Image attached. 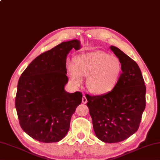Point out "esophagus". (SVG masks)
I'll list each match as a JSON object with an SVG mask.
<instances>
[{
	"label": "esophagus",
	"instance_id": "1",
	"mask_svg": "<svg viewBox=\"0 0 160 160\" xmlns=\"http://www.w3.org/2000/svg\"><path fill=\"white\" fill-rule=\"evenodd\" d=\"M82 102H83V103H84V104L87 103V102H88V100H87L86 96H85V95H83V98H82Z\"/></svg>",
	"mask_w": 160,
	"mask_h": 160
}]
</instances>
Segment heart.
<instances>
[{
  "instance_id": "obj_1",
  "label": "heart",
  "mask_w": 160,
  "mask_h": 160,
  "mask_svg": "<svg viewBox=\"0 0 160 160\" xmlns=\"http://www.w3.org/2000/svg\"><path fill=\"white\" fill-rule=\"evenodd\" d=\"M68 72L75 84L80 85L82 77H88V90L93 94L104 95L117 86L122 72V65L118 57L96 51L78 56L76 64L68 62Z\"/></svg>"
}]
</instances>
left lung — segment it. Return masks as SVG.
<instances>
[{"instance_id":"8db88e82","label":"left lung","mask_w":160,"mask_h":160,"mask_svg":"<svg viewBox=\"0 0 160 160\" xmlns=\"http://www.w3.org/2000/svg\"><path fill=\"white\" fill-rule=\"evenodd\" d=\"M110 48L122 65L118 85L106 94L85 96L96 136L104 142L115 143L138 130L146 106V86L136 62L116 47Z\"/></svg>"}]
</instances>
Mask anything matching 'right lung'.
Segmentation results:
<instances>
[{
	"label": "right lung",
	"mask_w": 160,
	"mask_h": 160,
	"mask_svg": "<svg viewBox=\"0 0 160 160\" xmlns=\"http://www.w3.org/2000/svg\"><path fill=\"white\" fill-rule=\"evenodd\" d=\"M80 42H63L41 53L19 79L15 108L20 126L42 142L61 141L69 130L71 117L82 101V93L64 90L68 82L67 56Z\"/></svg>",
	"instance_id": "right-lung-1"
}]
</instances>
